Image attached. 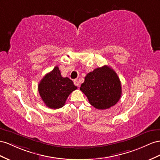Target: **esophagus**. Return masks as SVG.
Returning a JSON list of instances; mask_svg holds the SVG:
<instances>
[{
    "label": "esophagus",
    "instance_id": "34e87169",
    "mask_svg": "<svg viewBox=\"0 0 160 160\" xmlns=\"http://www.w3.org/2000/svg\"><path fill=\"white\" fill-rule=\"evenodd\" d=\"M73 82H74V84L76 86V87H78L80 86V82L77 80H75L74 81H73Z\"/></svg>",
    "mask_w": 160,
    "mask_h": 160
}]
</instances>
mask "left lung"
<instances>
[{
    "label": "left lung",
    "mask_w": 160,
    "mask_h": 160,
    "mask_svg": "<svg viewBox=\"0 0 160 160\" xmlns=\"http://www.w3.org/2000/svg\"><path fill=\"white\" fill-rule=\"evenodd\" d=\"M80 89L87 97L90 104L98 109H109L115 105L122 95L119 78L108 65L88 73Z\"/></svg>",
    "instance_id": "8db88e82"
}]
</instances>
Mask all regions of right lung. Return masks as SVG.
<instances>
[{"label": "right lung", "instance_id": "obj_1", "mask_svg": "<svg viewBox=\"0 0 160 160\" xmlns=\"http://www.w3.org/2000/svg\"><path fill=\"white\" fill-rule=\"evenodd\" d=\"M77 89L69 78H63L59 68L56 66L47 73L38 84L41 99L48 108L59 109L64 106L68 96Z\"/></svg>", "mask_w": 160, "mask_h": 160}]
</instances>
